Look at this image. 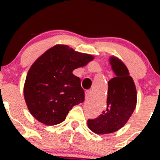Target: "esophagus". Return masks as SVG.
Masks as SVG:
<instances>
[{
    "label": "esophagus",
    "mask_w": 160,
    "mask_h": 160,
    "mask_svg": "<svg viewBox=\"0 0 160 160\" xmlns=\"http://www.w3.org/2000/svg\"><path fill=\"white\" fill-rule=\"evenodd\" d=\"M90 94H91V91H90V90H87V91L85 92V100H86V101L89 100Z\"/></svg>",
    "instance_id": "34e87169"
}]
</instances>
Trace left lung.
I'll list each match as a JSON object with an SVG mask.
<instances>
[{
    "label": "left lung",
    "mask_w": 160,
    "mask_h": 160,
    "mask_svg": "<svg viewBox=\"0 0 160 160\" xmlns=\"http://www.w3.org/2000/svg\"><path fill=\"white\" fill-rule=\"evenodd\" d=\"M110 62L115 77L108 81L107 108L98 118L88 119L89 128L97 134L116 132L125 125L136 106V88L128 69L116 57Z\"/></svg>",
    "instance_id": "left-lung-1"
}]
</instances>
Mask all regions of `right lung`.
I'll return each instance as SVG.
<instances>
[{"label": "right lung", "instance_id": "right-lung-1", "mask_svg": "<svg viewBox=\"0 0 160 160\" xmlns=\"http://www.w3.org/2000/svg\"><path fill=\"white\" fill-rule=\"evenodd\" d=\"M93 59L64 45H56L42 55L31 67L24 87L31 114L47 125L63 122L74 105L84 101L80 79L72 71Z\"/></svg>", "mask_w": 160, "mask_h": 160}]
</instances>
